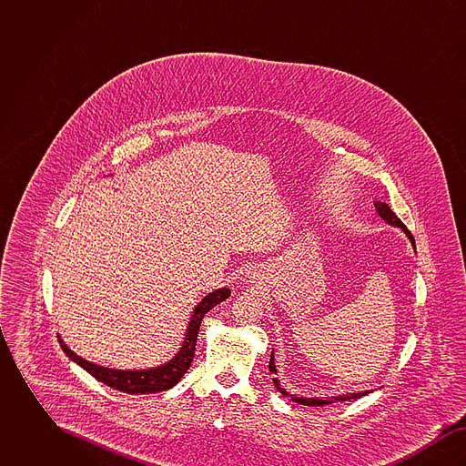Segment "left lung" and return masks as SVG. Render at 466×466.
I'll use <instances>...</instances> for the list:
<instances>
[{
    "mask_svg": "<svg viewBox=\"0 0 466 466\" xmlns=\"http://www.w3.org/2000/svg\"><path fill=\"white\" fill-rule=\"evenodd\" d=\"M374 206H376L377 215L384 220L386 223H390V225H393V227H399L403 230V234L410 239V243L414 246V249H416V241H414V238H412V234H410V230L401 223L399 217L391 211V208L386 204V202H379L376 200L374 202ZM268 370L272 372V374H276V365H274V353L270 355V361H268ZM274 380V386L279 390V393H283V397H289V399L293 400V401H297V403H300V405H310V407H321V405H329V403H333V401H348V400H355L360 399V397H363V395H367L369 391H361V393H348V395H340V397H332V399H306V397H295V395H289V391L285 390V388H281V384H279V380H278V377H274L272 379Z\"/></svg>",
    "mask_w": 466,
    "mask_h": 466,
    "instance_id": "1",
    "label": "left lung"
}]
</instances>
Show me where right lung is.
<instances>
[{"label":"right lung","mask_w":466,"mask_h":466,"mask_svg":"<svg viewBox=\"0 0 466 466\" xmlns=\"http://www.w3.org/2000/svg\"><path fill=\"white\" fill-rule=\"evenodd\" d=\"M230 297V289H218L213 293H208L198 308L194 309V314L190 318L188 329L185 333V340L179 348L177 356L169 360L164 365H158L156 369H147V370H116V369H108L96 365L92 361L84 360L82 356L73 353L66 344L59 339L63 351L66 353L67 358H71L76 365H80L84 370H87L90 376L96 377L99 382L110 386L113 390L136 395V393H158L166 391L173 386H177V380L185 376L188 370L194 355H196V342H198V333H199L200 321L206 316V312L213 309L217 304L223 302L225 299Z\"/></svg>","instance_id":"1"}]
</instances>
